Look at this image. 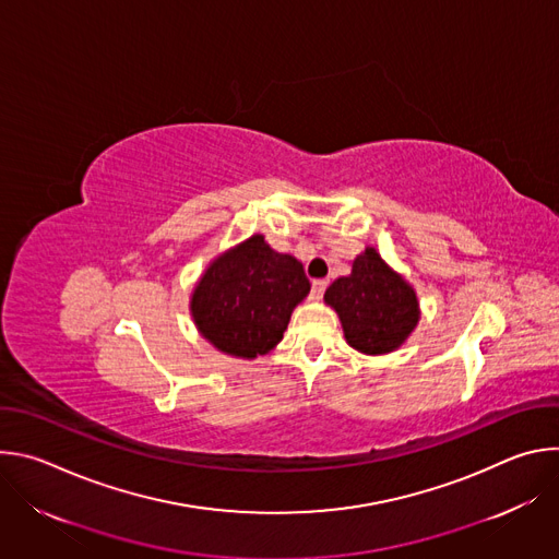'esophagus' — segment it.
<instances>
[{
	"label": "esophagus",
	"instance_id": "1",
	"mask_svg": "<svg viewBox=\"0 0 559 559\" xmlns=\"http://www.w3.org/2000/svg\"><path fill=\"white\" fill-rule=\"evenodd\" d=\"M325 287H328V281H323V278H318V281H313L311 283V300H321L323 298V294H325Z\"/></svg>",
	"mask_w": 559,
	"mask_h": 559
}]
</instances>
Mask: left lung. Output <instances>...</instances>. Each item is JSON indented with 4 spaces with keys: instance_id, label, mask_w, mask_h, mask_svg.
I'll return each instance as SVG.
<instances>
[{
    "instance_id": "1",
    "label": "left lung",
    "mask_w": 559,
    "mask_h": 559,
    "mask_svg": "<svg viewBox=\"0 0 559 559\" xmlns=\"http://www.w3.org/2000/svg\"><path fill=\"white\" fill-rule=\"evenodd\" d=\"M325 305L338 313L347 345L365 356L401 349L420 323L416 289L371 246L328 287Z\"/></svg>"
}]
</instances>
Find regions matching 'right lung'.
Segmentation results:
<instances>
[{"label": "right lung", "mask_w": 559, "mask_h": 559, "mask_svg": "<svg viewBox=\"0 0 559 559\" xmlns=\"http://www.w3.org/2000/svg\"><path fill=\"white\" fill-rule=\"evenodd\" d=\"M309 289L298 259L252 234L210 261L190 294V316L214 349L254 360L283 341L292 311Z\"/></svg>", "instance_id": "add662e5"}]
</instances>
